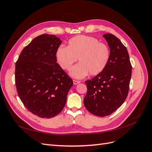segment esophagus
<instances>
[{
    "mask_svg": "<svg viewBox=\"0 0 152 152\" xmlns=\"http://www.w3.org/2000/svg\"><path fill=\"white\" fill-rule=\"evenodd\" d=\"M73 84H75V85H77L78 84L80 83V81L77 80H73Z\"/></svg>",
    "mask_w": 152,
    "mask_h": 152,
    "instance_id": "obj_1",
    "label": "esophagus"
}]
</instances>
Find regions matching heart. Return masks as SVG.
<instances>
[{
	"label": "heart",
	"instance_id": "b5f03b06",
	"mask_svg": "<svg viewBox=\"0 0 152 152\" xmlns=\"http://www.w3.org/2000/svg\"><path fill=\"white\" fill-rule=\"evenodd\" d=\"M59 65L65 70H70L73 64L79 58L80 63L70 72L72 77L82 79L88 73L96 75L107 65L110 50L104 43L93 37L77 35L69 40L67 47L59 46L56 51Z\"/></svg>",
	"mask_w": 152,
	"mask_h": 152
}]
</instances>
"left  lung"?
I'll list each match as a JSON object with an SVG mask.
<instances>
[{"label": "left lung", "instance_id": "obj_1", "mask_svg": "<svg viewBox=\"0 0 152 152\" xmlns=\"http://www.w3.org/2000/svg\"><path fill=\"white\" fill-rule=\"evenodd\" d=\"M110 48V58L104 70L86 81L87 92L84 99L86 109L99 117L109 115L126 100L131 78L132 66L126 48L111 34L103 35Z\"/></svg>", "mask_w": 152, "mask_h": 152}]
</instances>
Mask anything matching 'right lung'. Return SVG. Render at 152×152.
Instances as JSON below:
<instances>
[{
  "label": "right lung",
  "instance_id": "obj_1",
  "mask_svg": "<svg viewBox=\"0 0 152 152\" xmlns=\"http://www.w3.org/2000/svg\"><path fill=\"white\" fill-rule=\"evenodd\" d=\"M62 41L54 35L37 37L23 49L16 63L18 96L30 112L51 118L61 112L73 80L56 63Z\"/></svg>",
  "mask_w": 152,
  "mask_h": 152
}]
</instances>
